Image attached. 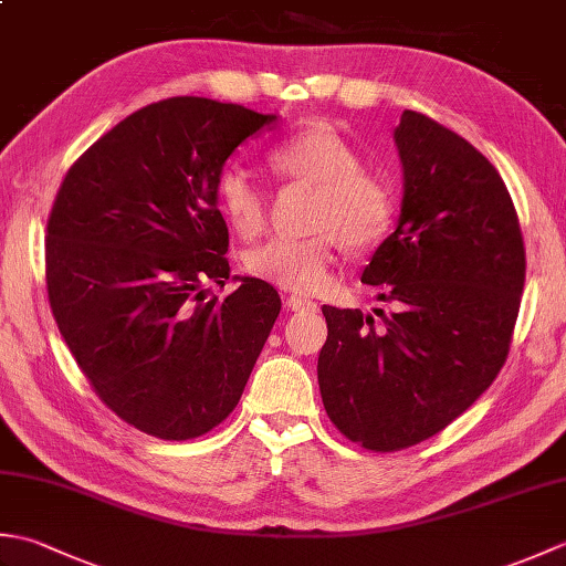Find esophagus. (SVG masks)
Masks as SVG:
<instances>
[{
	"instance_id": "obj_1",
	"label": "esophagus",
	"mask_w": 566,
	"mask_h": 566,
	"mask_svg": "<svg viewBox=\"0 0 566 566\" xmlns=\"http://www.w3.org/2000/svg\"><path fill=\"white\" fill-rule=\"evenodd\" d=\"M286 308H290V311H316L318 304L311 302V298L292 294V296H286Z\"/></svg>"
}]
</instances>
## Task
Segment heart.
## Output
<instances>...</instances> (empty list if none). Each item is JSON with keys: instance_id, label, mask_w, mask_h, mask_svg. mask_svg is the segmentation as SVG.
Returning <instances> with one entry per match:
<instances>
[{"instance_id": "b5f03b06", "label": "heart", "mask_w": 566, "mask_h": 566, "mask_svg": "<svg viewBox=\"0 0 566 566\" xmlns=\"http://www.w3.org/2000/svg\"><path fill=\"white\" fill-rule=\"evenodd\" d=\"M272 170L316 189L306 238H280L252 248L245 270L294 294H316L331 280L335 250L340 243L365 250L389 233L394 195L387 179L363 167V155L340 130L314 124L268 148ZM216 203L240 238H258L268 226V197L243 165L228 163L216 175Z\"/></svg>"}]
</instances>
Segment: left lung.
Returning <instances> with one entry per match:
<instances>
[{"instance_id": "1", "label": "left lung", "mask_w": 566, "mask_h": 566, "mask_svg": "<svg viewBox=\"0 0 566 566\" xmlns=\"http://www.w3.org/2000/svg\"><path fill=\"white\" fill-rule=\"evenodd\" d=\"M403 207L363 282L394 304L381 328L323 306L318 387L331 423L371 452L423 442L462 416L506 363L525 284V243L499 170L472 143L403 112Z\"/></svg>"}]
</instances>
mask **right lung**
<instances>
[{
	"label": "right lung",
	"instance_id": "obj_1",
	"mask_svg": "<svg viewBox=\"0 0 566 566\" xmlns=\"http://www.w3.org/2000/svg\"><path fill=\"white\" fill-rule=\"evenodd\" d=\"M274 114L203 97L143 106L70 165L45 228L57 331L106 408L160 440L231 416L280 316L272 284L228 280L216 175Z\"/></svg>",
	"mask_w": 566,
	"mask_h": 566
}]
</instances>
